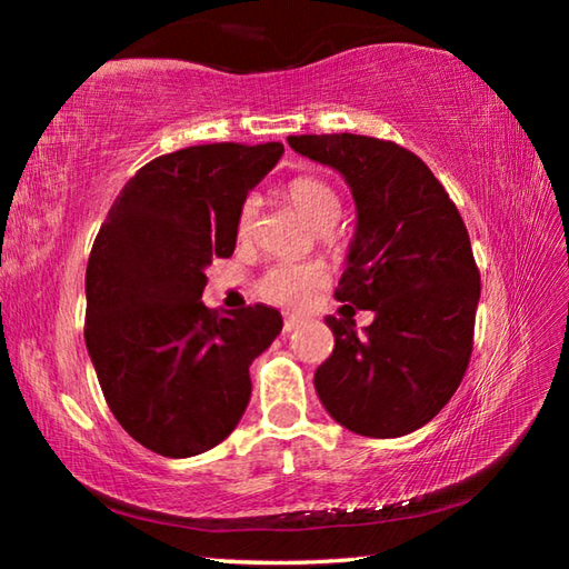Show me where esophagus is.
Listing matches in <instances>:
<instances>
[{"label":"esophagus","instance_id":"34e87169","mask_svg":"<svg viewBox=\"0 0 569 569\" xmlns=\"http://www.w3.org/2000/svg\"><path fill=\"white\" fill-rule=\"evenodd\" d=\"M301 323H303L301 316H286V319H283V333H293Z\"/></svg>","mask_w":569,"mask_h":569}]
</instances>
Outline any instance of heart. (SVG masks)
<instances>
[{"mask_svg":"<svg viewBox=\"0 0 569 569\" xmlns=\"http://www.w3.org/2000/svg\"><path fill=\"white\" fill-rule=\"evenodd\" d=\"M288 200L298 208L308 223L316 228L333 226L339 218L341 200L329 180L319 176H298L288 182ZM258 218V198L248 196L236 218V236L250 238ZM326 281V271L319 263H278L263 276L261 293L278 306H303L311 293Z\"/></svg>","mask_w":569,"mask_h":569,"instance_id":"heart-1","label":"heart"}]
</instances>
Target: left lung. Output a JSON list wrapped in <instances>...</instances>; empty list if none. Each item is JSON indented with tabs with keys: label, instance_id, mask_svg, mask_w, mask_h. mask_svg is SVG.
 Returning a JSON list of instances; mask_svg holds the SVG:
<instances>
[{
	"label": "left lung",
	"instance_id": "obj_1",
	"mask_svg": "<svg viewBox=\"0 0 569 569\" xmlns=\"http://www.w3.org/2000/svg\"><path fill=\"white\" fill-rule=\"evenodd\" d=\"M288 146L349 182L356 233L333 296L377 316L363 336L326 319L333 351L316 369L319 399L361 437L417 431L459 389L475 341L481 286L465 220L397 142L341 132L291 134Z\"/></svg>",
	"mask_w": 569,
	"mask_h": 569
}]
</instances>
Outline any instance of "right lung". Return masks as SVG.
<instances>
[{
    "mask_svg": "<svg viewBox=\"0 0 569 569\" xmlns=\"http://www.w3.org/2000/svg\"><path fill=\"white\" fill-rule=\"evenodd\" d=\"M281 156V142L160 156L124 182L94 238L84 343L114 419L156 455L220 445L248 407L250 363L283 329L271 306L220 316L200 301L206 268L233 256L248 190Z\"/></svg>",
    "mask_w": 569,
    "mask_h": 569,
    "instance_id": "1",
    "label": "right lung"
}]
</instances>
